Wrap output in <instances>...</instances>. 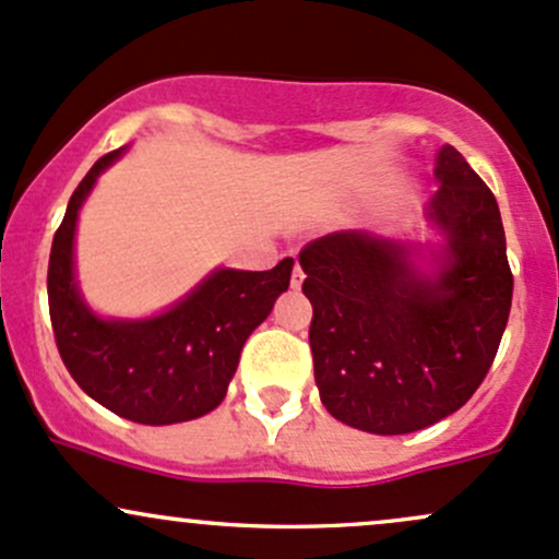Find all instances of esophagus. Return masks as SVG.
I'll list each match as a JSON object with an SVG mask.
<instances>
[{"label":"esophagus","mask_w":559,"mask_h":559,"mask_svg":"<svg viewBox=\"0 0 559 559\" xmlns=\"http://www.w3.org/2000/svg\"><path fill=\"white\" fill-rule=\"evenodd\" d=\"M302 281H305L302 267L294 265V270H292V289H299V286H302Z\"/></svg>","instance_id":"esophagus-1"}]
</instances>
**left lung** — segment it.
<instances>
[{"mask_svg": "<svg viewBox=\"0 0 559 559\" xmlns=\"http://www.w3.org/2000/svg\"><path fill=\"white\" fill-rule=\"evenodd\" d=\"M427 219L443 243L342 230L299 251L312 305L310 349L321 403L373 435L445 419L480 388L512 308L499 204L453 145L435 162Z\"/></svg>", "mask_w": 559, "mask_h": 559, "instance_id": "1", "label": "left lung"}]
</instances>
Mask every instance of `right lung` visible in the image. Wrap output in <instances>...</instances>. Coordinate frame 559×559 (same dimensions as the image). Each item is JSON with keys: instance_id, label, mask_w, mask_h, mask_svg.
<instances>
[{"instance_id": "right-lung-1", "label": "right lung", "mask_w": 559, "mask_h": 559, "mask_svg": "<svg viewBox=\"0 0 559 559\" xmlns=\"http://www.w3.org/2000/svg\"><path fill=\"white\" fill-rule=\"evenodd\" d=\"M127 148L97 158L73 190L52 238L47 297L58 353L92 401L138 425L199 419L223 403L243 342L289 289L294 260L273 270L217 267L177 305L151 318H103L84 302L73 273L79 210Z\"/></svg>"}]
</instances>
